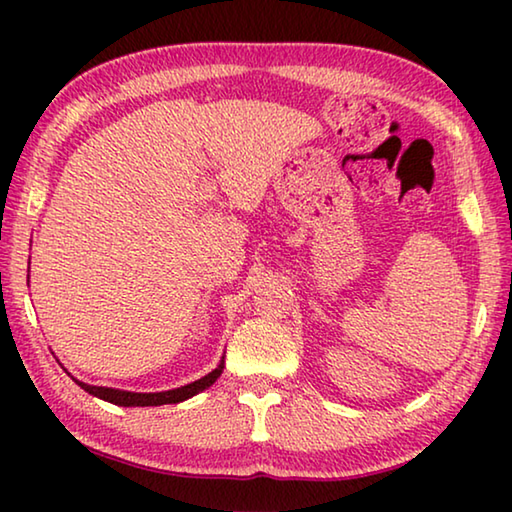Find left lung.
Masks as SVG:
<instances>
[{"instance_id": "1", "label": "left lung", "mask_w": 512, "mask_h": 512, "mask_svg": "<svg viewBox=\"0 0 512 512\" xmlns=\"http://www.w3.org/2000/svg\"><path fill=\"white\" fill-rule=\"evenodd\" d=\"M221 375V370H214L210 375L194 381V384H189L185 388H180V391H167V393H128V391H117V388H108V386H88L83 384V381H76L83 391H88L90 395L99 397V400H106L110 404H117V406H160V404H169V402H180V393H185L187 388L192 393L198 391H205L207 386H212L216 377Z\"/></svg>"}]
</instances>
